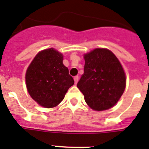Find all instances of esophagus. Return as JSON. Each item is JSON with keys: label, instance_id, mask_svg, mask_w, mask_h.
Segmentation results:
<instances>
[{"label": "esophagus", "instance_id": "34e87169", "mask_svg": "<svg viewBox=\"0 0 149 149\" xmlns=\"http://www.w3.org/2000/svg\"><path fill=\"white\" fill-rule=\"evenodd\" d=\"M74 84H77L78 80H79V77H78V76H75V77H74Z\"/></svg>", "mask_w": 149, "mask_h": 149}]
</instances>
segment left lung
I'll list each match as a JSON object with an SVG mask.
<instances>
[{
	"label": "left lung",
	"instance_id": "8db88e82",
	"mask_svg": "<svg viewBox=\"0 0 149 149\" xmlns=\"http://www.w3.org/2000/svg\"><path fill=\"white\" fill-rule=\"evenodd\" d=\"M84 57V74L77 87L91 109L108 110L117 103L126 88L123 68L116 55L106 49H96Z\"/></svg>",
	"mask_w": 149,
	"mask_h": 149
}]
</instances>
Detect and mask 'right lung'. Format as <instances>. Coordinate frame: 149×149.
<instances>
[{
    "mask_svg": "<svg viewBox=\"0 0 149 149\" xmlns=\"http://www.w3.org/2000/svg\"><path fill=\"white\" fill-rule=\"evenodd\" d=\"M62 61L63 55L60 52L48 49L39 52L27 68L26 83L28 92L43 107L58 105L74 83Z\"/></svg>",
    "mask_w": 149,
    "mask_h": 149,
    "instance_id": "add662e5",
    "label": "right lung"
}]
</instances>
